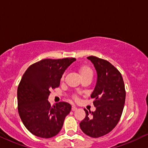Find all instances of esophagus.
I'll return each instance as SVG.
<instances>
[{"instance_id": "esophagus-1", "label": "esophagus", "mask_w": 148, "mask_h": 148, "mask_svg": "<svg viewBox=\"0 0 148 148\" xmlns=\"http://www.w3.org/2000/svg\"><path fill=\"white\" fill-rule=\"evenodd\" d=\"M76 109H77V108H76V107L74 106V105H73V106H72V111H75Z\"/></svg>"}]
</instances>
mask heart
<instances>
[{
  "instance_id": "1",
  "label": "heart",
  "mask_w": 148,
  "mask_h": 148,
  "mask_svg": "<svg viewBox=\"0 0 148 148\" xmlns=\"http://www.w3.org/2000/svg\"><path fill=\"white\" fill-rule=\"evenodd\" d=\"M79 74H80V75H81V78L84 77V76H88V75L92 76V71L90 67H89L88 66H82V67H79ZM63 79H64V74L61 76V80L62 81ZM73 97H74V99H76V100L78 99V96L76 95H74Z\"/></svg>"
}]
</instances>
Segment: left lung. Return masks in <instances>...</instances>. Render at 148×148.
Here are the masks:
<instances>
[{
    "instance_id": "obj_1",
    "label": "left lung",
    "mask_w": 148,
    "mask_h": 148,
    "mask_svg": "<svg viewBox=\"0 0 148 148\" xmlns=\"http://www.w3.org/2000/svg\"><path fill=\"white\" fill-rule=\"evenodd\" d=\"M88 59L94 64L97 72V81L91 97L95 111H88L80 123L84 134L99 138L115 128L123 113L126 97L125 84L121 73L108 61L95 56Z\"/></svg>"
}]
</instances>
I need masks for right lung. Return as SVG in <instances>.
<instances>
[{"instance_id": "obj_1", "label": "right lung", "mask_w": 148, "mask_h": 148, "mask_svg": "<svg viewBox=\"0 0 148 148\" xmlns=\"http://www.w3.org/2000/svg\"><path fill=\"white\" fill-rule=\"evenodd\" d=\"M75 60L74 58L44 59L31 64L23 74L17 89L18 112L33 135L51 138L62 129L72 106L64 101L51 106L47 99L51 90L60 86L64 70Z\"/></svg>"}]
</instances>
